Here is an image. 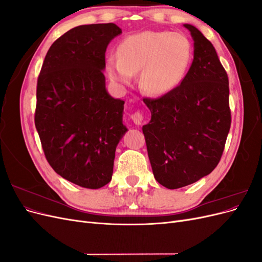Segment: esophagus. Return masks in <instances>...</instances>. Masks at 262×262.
<instances>
[{
  "instance_id": "34e87169",
  "label": "esophagus",
  "mask_w": 262,
  "mask_h": 262,
  "mask_svg": "<svg viewBox=\"0 0 262 262\" xmlns=\"http://www.w3.org/2000/svg\"><path fill=\"white\" fill-rule=\"evenodd\" d=\"M131 119H132L134 123L140 125V124H142V122H143V120H144V116L141 112H136V113L131 115Z\"/></svg>"
}]
</instances>
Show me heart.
Masks as SVG:
<instances>
[{"mask_svg":"<svg viewBox=\"0 0 262 262\" xmlns=\"http://www.w3.org/2000/svg\"><path fill=\"white\" fill-rule=\"evenodd\" d=\"M191 58L188 39L169 31H142L123 39L118 55L107 59L109 77L118 83H130L141 73V87L146 93L161 95L171 91L184 77Z\"/></svg>","mask_w":262,"mask_h":262,"instance_id":"obj_1","label":"heart"}]
</instances>
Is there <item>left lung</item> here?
Here are the masks:
<instances>
[{
  "mask_svg": "<svg viewBox=\"0 0 262 262\" xmlns=\"http://www.w3.org/2000/svg\"><path fill=\"white\" fill-rule=\"evenodd\" d=\"M194 41L193 61L181 83L143 101L150 120L143 125L155 179L178 189L209 175L221 161L231 128L228 76L211 41L185 24Z\"/></svg>",
  "mask_w": 262,
  "mask_h": 262,
  "instance_id": "obj_1",
  "label": "left lung"
}]
</instances>
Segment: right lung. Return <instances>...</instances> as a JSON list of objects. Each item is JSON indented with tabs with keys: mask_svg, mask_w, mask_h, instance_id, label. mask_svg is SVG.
<instances>
[{
	"mask_svg": "<svg viewBox=\"0 0 262 262\" xmlns=\"http://www.w3.org/2000/svg\"><path fill=\"white\" fill-rule=\"evenodd\" d=\"M121 33L113 23L72 28L51 45L38 76L35 125L45 156L61 177L84 188L112 180L126 132L124 101L108 95L102 72L107 46Z\"/></svg>",
	"mask_w": 262,
	"mask_h": 262,
	"instance_id": "obj_1",
	"label": "right lung"
}]
</instances>
